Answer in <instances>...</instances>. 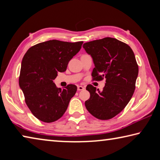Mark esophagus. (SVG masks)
<instances>
[{"label": "esophagus", "mask_w": 160, "mask_h": 160, "mask_svg": "<svg viewBox=\"0 0 160 160\" xmlns=\"http://www.w3.org/2000/svg\"><path fill=\"white\" fill-rule=\"evenodd\" d=\"M84 89H85V88H84V87H82V86H80V85H79V86H78V91H81V90H83Z\"/></svg>", "instance_id": "obj_1"}]
</instances>
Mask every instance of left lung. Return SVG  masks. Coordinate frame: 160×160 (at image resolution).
<instances>
[{
	"label": "left lung",
	"instance_id": "obj_1",
	"mask_svg": "<svg viewBox=\"0 0 160 160\" xmlns=\"http://www.w3.org/2000/svg\"><path fill=\"white\" fill-rule=\"evenodd\" d=\"M82 47L93 59V80L106 78L102 91L87 86L90 97L85 101L86 109L100 120L112 118L126 107L134 93L138 66L133 51L128 44L111 37L85 43Z\"/></svg>",
	"mask_w": 160,
	"mask_h": 160
}]
</instances>
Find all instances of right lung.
<instances>
[{"label":"right lung","mask_w":160,"mask_h":160,"mask_svg":"<svg viewBox=\"0 0 160 160\" xmlns=\"http://www.w3.org/2000/svg\"><path fill=\"white\" fill-rule=\"evenodd\" d=\"M82 43L49 40L29 48L24 56L19 85L32 114L43 122L51 123L60 118L76 93L75 85L58 88L53 80L58 72L66 71Z\"/></svg>","instance_id":"obj_1"}]
</instances>
